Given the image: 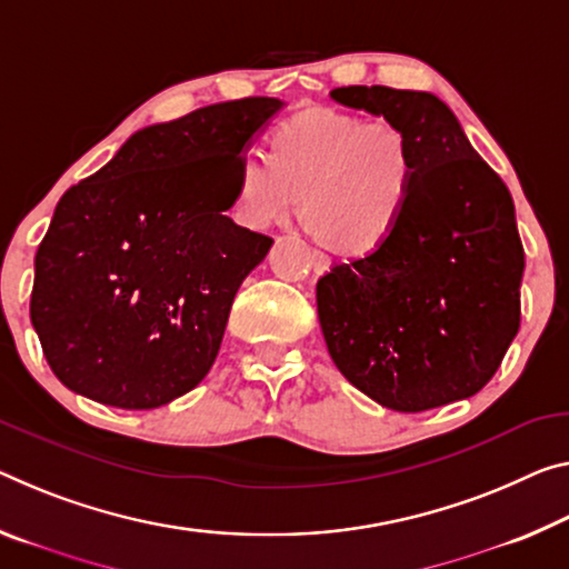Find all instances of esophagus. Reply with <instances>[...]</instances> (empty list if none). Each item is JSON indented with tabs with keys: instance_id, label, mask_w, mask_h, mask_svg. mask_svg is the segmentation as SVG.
I'll return each mask as SVG.
<instances>
[{
	"instance_id": "1",
	"label": "esophagus",
	"mask_w": 569,
	"mask_h": 569,
	"mask_svg": "<svg viewBox=\"0 0 569 569\" xmlns=\"http://www.w3.org/2000/svg\"><path fill=\"white\" fill-rule=\"evenodd\" d=\"M309 252H311V266H313V270H317V273H323V270L329 268V256H327V252H321V250H317V248H311Z\"/></svg>"
}]
</instances>
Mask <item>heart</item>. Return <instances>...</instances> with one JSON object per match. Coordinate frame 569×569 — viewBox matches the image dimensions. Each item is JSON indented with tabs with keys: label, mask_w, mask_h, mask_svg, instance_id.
Masks as SVG:
<instances>
[{
	"label": "heart",
	"mask_w": 569,
	"mask_h": 569,
	"mask_svg": "<svg viewBox=\"0 0 569 569\" xmlns=\"http://www.w3.org/2000/svg\"><path fill=\"white\" fill-rule=\"evenodd\" d=\"M270 157H240L232 207L248 228L301 212L309 230L341 252H367L398 228L418 184V159L395 121L311 111L283 123Z\"/></svg>",
	"instance_id": "b5f03b06"
}]
</instances>
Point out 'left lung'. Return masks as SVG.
Returning <instances> with one entry per match:
<instances>
[{
	"label": "left lung",
	"instance_id": "8db88e82",
	"mask_svg": "<svg viewBox=\"0 0 569 569\" xmlns=\"http://www.w3.org/2000/svg\"><path fill=\"white\" fill-rule=\"evenodd\" d=\"M329 98L402 126L418 159V184L392 236L319 278L333 365L398 412L471 398L519 331L525 248L509 189L438 96L349 86Z\"/></svg>",
	"mask_w": 569,
	"mask_h": 569
}]
</instances>
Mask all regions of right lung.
<instances>
[{"label":"right lung","instance_id":"right-lung-1","mask_svg":"<svg viewBox=\"0 0 569 569\" xmlns=\"http://www.w3.org/2000/svg\"><path fill=\"white\" fill-rule=\"evenodd\" d=\"M283 106L240 98L151 123L60 197L30 319L68 390L151 410L204 380L240 283L273 246L222 212L240 157Z\"/></svg>","mask_w":569,"mask_h":569}]
</instances>
